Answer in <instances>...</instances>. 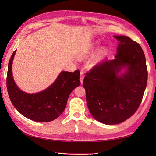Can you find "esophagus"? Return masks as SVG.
I'll list each match as a JSON object with an SVG mask.
<instances>
[{
    "instance_id": "1",
    "label": "esophagus",
    "mask_w": 156,
    "mask_h": 156,
    "mask_svg": "<svg viewBox=\"0 0 156 156\" xmlns=\"http://www.w3.org/2000/svg\"><path fill=\"white\" fill-rule=\"evenodd\" d=\"M84 72L83 71H80V82L81 84H82V82H83V80H84Z\"/></svg>"
}]
</instances>
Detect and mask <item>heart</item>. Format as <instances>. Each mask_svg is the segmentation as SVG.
I'll return each instance as SVG.
<instances>
[{
	"mask_svg": "<svg viewBox=\"0 0 156 156\" xmlns=\"http://www.w3.org/2000/svg\"><path fill=\"white\" fill-rule=\"evenodd\" d=\"M98 48V44H96L94 45H93V46H92V48L90 49V50H89V53H92V52H93V51H94L95 49H97V48ZM107 54V49H106V48H102V49H101V50L100 51V52H99V54H98V57H97V58L95 59V61H94V62H98L99 60H100V59H101V58H102L104 57V56Z\"/></svg>",
	"mask_w": 156,
	"mask_h": 156,
	"instance_id": "1",
	"label": "heart"
}]
</instances>
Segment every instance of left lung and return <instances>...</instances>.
<instances>
[{"label": "left lung", "mask_w": 156, "mask_h": 156, "mask_svg": "<svg viewBox=\"0 0 156 156\" xmlns=\"http://www.w3.org/2000/svg\"><path fill=\"white\" fill-rule=\"evenodd\" d=\"M114 37L119 41L115 59L96 65L83 80L92 117L111 125L123 122L135 113L147 82L146 60L140 44L127 36Z\"/></svg>", "instance_id": "8db88e82"}]
</instances>
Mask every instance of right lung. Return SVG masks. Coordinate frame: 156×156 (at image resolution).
Here are the masks:
<instances>
[{
	"instance_id": "right-lung-1",
	"label": "right lung",
	"mask_w": 156,
	"mask_h": 156,
	"mask_svg": "<svg viewBox=\"0 0 156 156\" xmlns=\"http://www.w3.org/2000/svg\"><path fill=\"white\" fill-rule=\"evenodd\" d=\"M16 50L8 65L6 87L10 100L24 117L37 122H49L59 117L64 111L72 91L80 84V72L62 71L48 88L37 93L22 91L13 79L12 64Z\"/></svg>"
}]
</instances>
